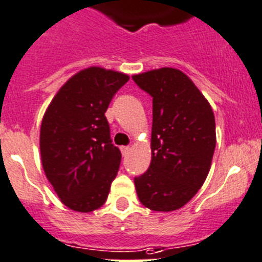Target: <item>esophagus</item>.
I'll list each match as a JSON object with an SVG mask.
<instances>
[{
    "label": "esophagus",
    "instance_id": "1",
    "mask_svg": "<svg viewBox=\"0 0 262 262\" xmlns=\"http://www.w3.org/2000/svg\"><path fill=\"white\" fill-rule=\"evenodd\" d=\"M120 150H121V154H123V156H125L126 154L130 151V147H129V146H121V147H120Z\"/></svg>",
    "mask_w": 262,
    "mask_h": 262
}]
</instances>
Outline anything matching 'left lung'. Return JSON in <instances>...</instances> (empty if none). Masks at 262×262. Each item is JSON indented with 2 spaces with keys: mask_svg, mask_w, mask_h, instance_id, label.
Returning <instances> with one entry per match:
<instances>
[{
  "mask_svg": "<svg viewBox=\"0 0 262 262\" xmlns=\"http://www.w3.org/2000/svg\"><path fill=\"white\" fill-rule=\"evenodd\" d=\"M132 79L152 97V158L148 169L134 178L137 195L152 211H176L194 198L211 169L213 111L180 70L164 67Z\"/></svg>",
  "mask_w": 262,
  "mask_h": 262,
  "instance_id": "1",
  "label": "left lung"
}]
</instances>
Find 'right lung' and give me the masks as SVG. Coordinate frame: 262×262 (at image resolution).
I'll use <instances>...</instances> for the list:
<instances>
[{"label":"right lung","mask_w":262,"mask_h":262,"mask_svg":"<svg viewBox=\"0 0 262 262\" xmlns=\"http://www.w3.org/2000/svg\"><path fill=\"white\" fill-rule=\"evenodd\" d=\"M129 76L101 67L73 75L49 104L40 132L43 172L68 208L93 212L104 204L121 152L106 114Z\"/></svg>","instance_id":"add662e5"}]
</instances>
